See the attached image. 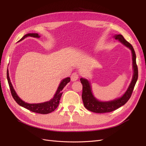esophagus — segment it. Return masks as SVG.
I'll use <instances>...</instances> for the list:
<instances>
[{
  "mask_svg": "<svg viewBox=\"0 0 146 146\" xmlns=\"http://www.w3.org/2000/svg\"><path fill=\"white\" fill-rule=\"evenodd\" d=\"M70 78H71V81L72 82L77 80L78 78V74L77 72H74L70 76Z\"/></svg>",
  "mask_w": 146,
  "mask_h": 146,
  "instance_id": "34e87169",
  "label": "esophagus"
}]
</instances>
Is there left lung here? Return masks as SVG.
Listing matches in <instances>:
<instances>
[{
	"label": "left lung",
	"instance_id": "left-lung-1",
	"mask_svg": "<svg viewBox=\"0 0 146 146\" xmlns=\"http://www.w3.org/2000/svg\"><path fill=\"white\" fill-rule=\"evenodd\" d=\"M114 38L116 40H118L122 43L127 47L129 48L131 51L133 69V78H132V80L124 94L121 98L108 102H101L96 99L92 93L90 82L86 79L81 78L80 82L83 85L82 98L84 106L87 110L94 113H104L111 112L122 107V105H125L127 102V101L130 99L136 81L138 80V70L136 62L135 52L133 46L131 45V44L125 40L122 35H115Z\"/></svg>",
	"mask_w": 146,
	"mask_h": 146
}]
</instances>
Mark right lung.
<instances>
[{
  "mask_svg": "<svg viewBox=\"0 0 146 146\" xmlns=\"http://www.w3.org/2000/svg\"><path fill=\"white\" fill-rule=\"evenodd\" d=\"M28 36L34 37V38H39L40 36L38 33H28L27 35H24V36L21 39V40L19 41H21L23 40L24 38ZM7 80L8 82V85L10 86V89L11 91V93L13 96V99L21 107L24 108H27V110H30V111L37 113L39 114H48L50 113L52 111H54V110L58 107L59 105L60 100L61 97V95L63 94V90L64 87L67 85V84L70 82V78L69 77H67L61 82L60 85L57 89V91H56V93L54 95V97L53 98L50 100L46 102L43 103H39V104H28L27 102H25L24 101L21 100L19 96L17 95L16 91H15L14 88L13 87L12 84L11 83L10 79L9 77V73H8V70L7 69Z\"/></svg>",
  "mask_w": 146,
  "mask_h": 146,
  "instance_id": "right-lung-1",
  "label": "right lung"
}]
</instances>
